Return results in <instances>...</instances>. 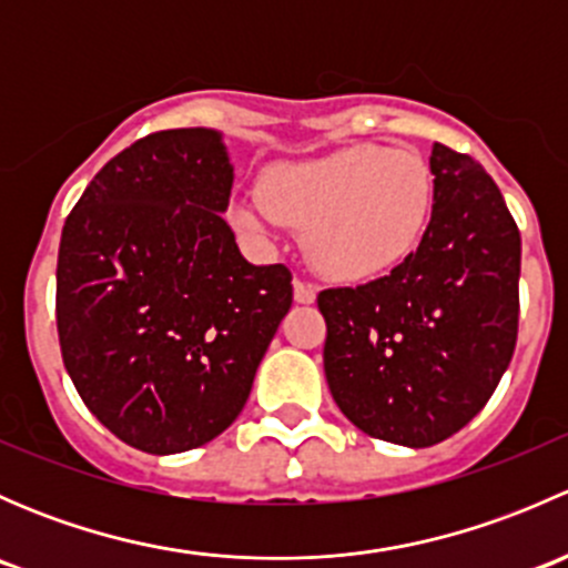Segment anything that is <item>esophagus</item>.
<instances>
[{
    "instance_id": "esophagus-1",
    "label": "esophagus",
    "mask_w": 568,
    "mask_h": 568,
    "mask_svg": "<svg viewBox=\"0 0 568 568\" xmlns=\"http://www.w3.org/2000/svg\"><path fill=\"white\" fill-rule=\"evenodd\" d=\"M316 294L318 288L313 283H307V280H294V300L300 302V305H311V302H316Z\"/></svg>"
}]
</instances>
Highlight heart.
<instances>
[{
    "label": "heart",
    "mask_w": 568,
    "mask_h": 568,
    "mask_svg": "<svg viewBox=\"0 0 568 568\" xmlns=\"http://www.w3.org/2000/svg\"><path fill=\"white\" fill-rule=\"evenodd\" d=\"M432 203V170L417 153L354 145L272 168L263 175V194H244L233 220L252 236H268L283 222L302 227L321 272L359 280L417 247Z\"/></svg>",
    "instance_id": "obj_1"
}]
</instances>
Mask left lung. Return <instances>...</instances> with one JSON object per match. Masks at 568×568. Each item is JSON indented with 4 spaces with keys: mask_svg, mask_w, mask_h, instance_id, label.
Instances as JSON below:
<instances>
[{
    "mask_svg": "<svg viewBox=\"0 0 568 568\" xmlns=\"http://www.w3.org/2000/svg\"><path fill=\"white\" fill-rule=\"evenodd\" d=\"M434 211L415 252L357 288H326L324 374L368 437L428 448L467 426L511 363L523 239L497 183L434 142Z\"/></svg>",
    "mask_w": 568,
    "mask_h": 568,
    "instance_id": "8db88e82",
    "label": "left lung"
}]
</instances>
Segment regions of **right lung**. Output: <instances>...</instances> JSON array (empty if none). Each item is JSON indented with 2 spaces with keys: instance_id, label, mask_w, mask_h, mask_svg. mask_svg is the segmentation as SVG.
Listing matches in <instances>:
<instances>
[{
  "instance_id": "obj_1",
  "label": "right lung",
  "mask_w": 568,
  "mask_h": 568,
  "mask_svg": "<svg viewBox=\"0 0 568 568\" xmlns=\"http://www.w3.org/2000/svg\"><path fill=\"white\" fill-rule=\"evenodd\" d=\"M231 186L220 131H156L109 159L62 227V363L84 406L145 454L200 448L236 420L294 302L288 266L239 252Z\"/></svg>"
}]
</instances>
